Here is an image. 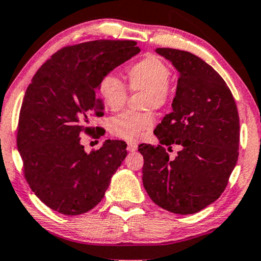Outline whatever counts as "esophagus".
Returning <instances> with one entry per match:
<instances>
[{"mask_svg": "<svg viewBox=\"0 0 261 261\" xmlns=\"http://www.w3.org/2000/svg\"><path fill=\"white\" fill-rule=\"evenodd\" d=\"M126 150H127V151H130V152L136 151V150H137V144H134V143H129V144H127V146H126Z\"/></svg>", "mask_w": 261, "mask_h": 261, "instance_id": "esophagus-1", "label": "esophagus"}]
</instances>
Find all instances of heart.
Instances as JSON below:
<instances>
[{
  "mask_svg": "<svg viewBox=\"0 0 261 261\" xmlns=\"http://www.w3.org/2000/svg\"><path fill=\"white\" fill-rule=\"evenodd\" d=\"M170 67L162 58L156 54H146L130 65L126 69L125 83L115 73H108L99 82L98 92L104 105L111 111H119L129 99V90L132 92H144L143 109L160 110L166 106L172 94L170 82ZM155 116L151 111L143 113L123 112L112 117L109 130L113 136L127 142H136L151 129Z\"/></svg>",
  "mask_w": 261,
  "mask_h": 261,
  "instance_id": "heart-1",
  "label": "heart"
}]
</instances>
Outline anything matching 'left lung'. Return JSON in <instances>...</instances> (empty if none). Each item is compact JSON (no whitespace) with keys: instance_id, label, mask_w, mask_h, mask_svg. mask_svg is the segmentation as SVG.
I'll list each match as a JSON object with an SVG mask.
<instances>
[{"instance_id":"1","label":"left lung","mask_w":261,"mask_h":261,"mask_svg":"<svg viewBox=\"0 0 261 261\" xmlns=\"http://www.w3.org/2000/svg\"><path fill=\"white\" fill-rule=\"evenodd\" d=\"M156 52L179 72L172 111L153 131L159 145L141 144L143 186L153 202L175 214H194L218 200L239 156L240 123L225 80L194 54ZM181 146L175 159L166 151Z\"/></svg>"}]
</instances>
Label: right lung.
<instances>
[{"mask_svg":"<svg viewBox=\"0 0 261 261\" xmlns=\"http://www.w3.org/2000/svg\"><path fill=\"white\" fill-rule=\"evenodd\" d=\"M131 40H95L66 46L33 76L17 126V149L31 189L60 214L79 215L105 195L112 175L126 156L123 141H106L86 153L80 136H94L89 125L102 106L95 89L102 76L139 53Z\"/></svg>","mask_w":261,"mask_h":261,"instance_id":"right-lung-1","label":"right lung"}]
</instances>
